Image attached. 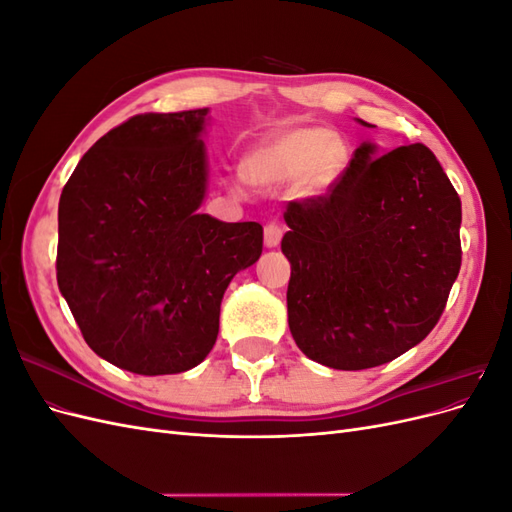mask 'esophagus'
<instances>
[{
	"label": "esophagus",
	"instance_id": "obj_1",
	"mask_svg": "<svg viewBox=\"0 0 512 512\" xmlns=\"http://www.w3.org/2000/svg\"><path fill=\"white\" fill-rule=\"evenodd\" d=\"M282 235H284V228H282L280 224H275V222L267 224V226H265V245H267V247L280 245Z\"/></svg>",
	"mask_w": 512,
	"mask_h": 512
}]
</instances>
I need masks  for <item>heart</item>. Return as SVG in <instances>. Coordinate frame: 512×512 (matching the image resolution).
<instances>
[{
  "mask_svg": "<svg viewBox=\"0 0 512 512\" xmlns=\"http://www.w3.org/2000/svg\"><path fill=\"white\" fill-rule=\"evenodd\" d=\"M348 162L342 138L324 128H299L256 147L245 162L254 183L280 185L303 177L309 192H320L339 177Z\"/></svg>",
  "mask_w": 512,
  "mask_h": 512,
  "instance_id": "obj_1",
  "label": "heart"
}]
</instances>
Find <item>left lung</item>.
<instances>
[{
  "instance_id": "8db88e82",
  "label": "left lung",
  "mask_w": 512,
  "mask_h": 512,
  "mask_svg": "<svg viewBox=\"0 0 512 512\" xmlns=\"http://www.w3.org/2000/svg\"><path fill=\"white\" fill-rule=\"evenodd\" d=\"M284 220L288 327L309 359L369 369L436 327L461 269V200L429 147L374 158L361 145L327 194L290 200Z\"/></svg>"
}]
</instances>
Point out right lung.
I'll return each mask as SVG.
<instances>
[{"label":"right lung","mask_w":512,"mask_h":512,"mask_svg":"<svg viewBox=\"0 0 512 512\" xmlns=\"http://www.w3.org/2000/svg\"><path fill=\"white\" fill-rule=\"evenodd\" d=\"M207 108L134 115L106 132L59 198L57 284L87 346L132 374L196 367L224 290L262 254L258 222L198 213Z\"/></svg>","instance_id":"add662e5"}]
</instances>
